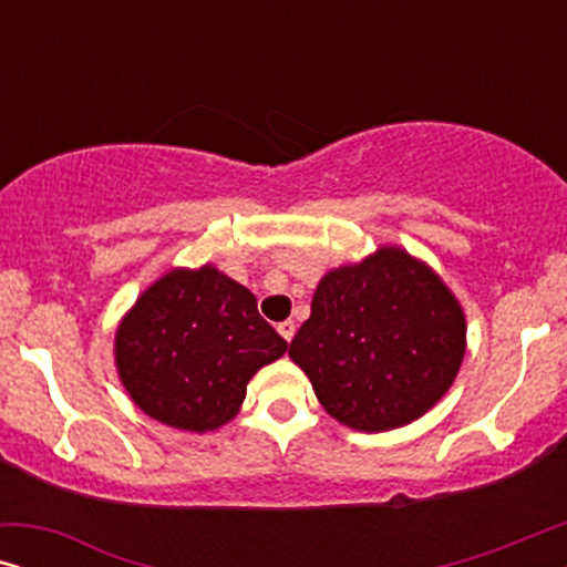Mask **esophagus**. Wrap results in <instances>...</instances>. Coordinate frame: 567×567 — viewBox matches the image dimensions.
<instances>
[{
	"mask_svg": "<svg viewBox=\"0 0 567 567\" xmlns=\"http://www.w3.org/2000/svg\"><path fill=\"white\" fill-rule=\"evenodd\" d=\"M276 330L281 332V338H284V340H289V343H291L293 332H297V324H293L291 320H286V322H278V328H276Z\"/></svg>",
	"mask_w": 567,
	"mask_h": 567,
	"instance_id": "obj_1",
	"label": "esophagus"
}]
</instances>
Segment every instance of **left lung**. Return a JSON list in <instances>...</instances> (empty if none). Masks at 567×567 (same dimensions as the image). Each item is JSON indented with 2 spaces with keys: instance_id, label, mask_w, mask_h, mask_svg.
<instances>
[{
  "instance_id": "left-lung-1",
  "label": "left lung",
  "mask_w": 567,
  "mask_h": 567,
  "mask_svg": "<svg viewBox=\"0 0 567 567\" xmlns=\"http://www.w3.org/2000/svg\"><path fill=\"white\" fill-rule=\"evenodd\" d=\"M467 351L454 291L405 247L382 245L317 284L289 355L324 413L353 431L417 421L449 392Z\"/></svg>"
}]
</instances>
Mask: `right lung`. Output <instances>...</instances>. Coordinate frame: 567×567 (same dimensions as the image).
<instances>
[{
    "label": "right lung",
    "instance_id": "add662e5",
    "mask_svg": "<svg viewBox=\"0 0 567 567\" xmlns=\"http://www.w3.org/2000/svg\"><path fill=\"white\" fill-rule=\"evenodd\" d=\"M289 343L258 315L252 291L206 262L173 268L138 293L115 328L118 379L138 410L206 433L243 408L247 382Z\"/></svg>",
    "mask_w": 567,
    "mask_h": 567
}]
</instances>
